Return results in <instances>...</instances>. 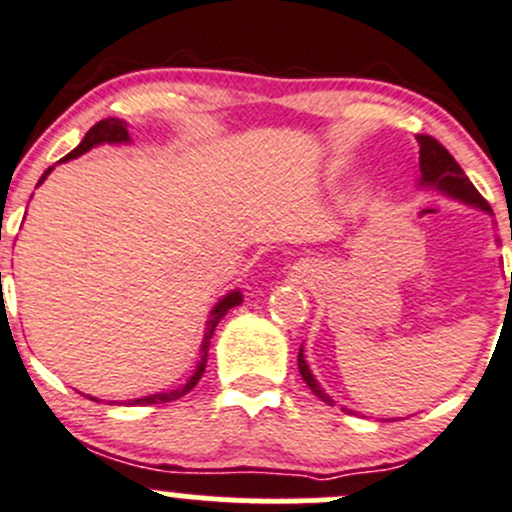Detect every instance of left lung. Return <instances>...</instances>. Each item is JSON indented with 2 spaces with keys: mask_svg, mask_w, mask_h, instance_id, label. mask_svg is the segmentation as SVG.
<instances>
[{
  "mask_svg": "<svg viewBox=\"0 0 512 512\" xmlns=\"http://www.w3.org/2000/svg\"><path fill=\"white\" fill-rule=\"evenodd\" d=\"M418 146H421V151H418V163H421V175H423L421 183L423 185H436L438 190H446V193L453 195V198L466 200V203L476 205V208L490 213L488 200H485L483 195L473 188V183L466 178V173H463L461 165L456 163V158H453L451 153H448L446 148L436 141V138L418 136ZM510 240H512V230H510ZM510 287H512V277H510ZM297 366H299V374H302V379L307 381L309 389H312L319 399L327 401L329 406H334V401L329 399L322 389H319L317 379H314L312 371H309V366H307V361H304L302 349H299Z\"/></svg>",
  "mask_w": 512,
  "mask_h": 512,
  "instance_id": "left-lung-1",
  "label": "left lung"
}]
</instances>
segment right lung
<instances>
[{"label": "right lung", "instance_id": "obj_1", "mask_svg": "<svg viewBox=\"0 0 512 512\" xmlns=\"http://www.w3.org/2000/svg\"><path fill=\"white\" fill-rule=\"evenodd\" d=\"M126 126H128V123H126V121H121V118H103V121H98L96 126H91V128H89V133H86L84 141L79 143V148H74V151H71L69 156H66L64 160H71V158L81 156V153H86V151H89V148L98 146V143H126V141H131V138H128ZM51 170H54V168H46V173L41 175L39 183H44V178H46V175L51 173ZM240 302H242V294H240V292H232V294H227L225 299H220L218 304H215L213 314H210V319H208V332H205V342H203V359H200L198 369H195V374L190 376L188 384L180 386V389H175V391H160V394H151V396H143V399L128 401V406L168 404V401H175V399H180V396L188 394V391L193 389L195 384H198L200 376H203V371H205V364H208V347H210V339H213L215 327H218L220 319H223L225 314L230 312L232 307H237V304H240ZM94 401H96V399H94Z\"/></svg>", "mask_w": 512, "mask_h": 512}]
</instances>
